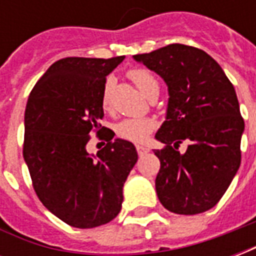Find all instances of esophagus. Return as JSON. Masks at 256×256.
<instances>
[{
  "mask_svg": "<svg viewBox=\"0 0 256 256\" xmlns=\"http://www.w3.org/2000/svg\"><path fill=\"white\" fill-rule=\"evenodd\" d=\"M136 150H137V154H138V155H144L146 152H150V150L142 146V145H136Z\"/></svg>",
  "mask_w": 256,
  "mask_h": 256,
  "instance_id": "34e87169",
  "label": "esophagus"
}]
</instances>
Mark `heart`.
<instances>
[{"label":"heart","mask_w":256,"mask_h":256,"mask_svg":"<svg viewBox=\"0 0 256 256\" xmlns=\"http://www.w3.org/2000/svg\"><path fill=\"white\" fill-rule=\"evenodd\" d=\"M128 78L138 88L146 97H152L156 92H159V84L152 74L145 68H133L128 71ZM111 89L112 80L108 79L104 84L101 106L106 111H111ZM156 128V120L154 118H128L115 124V133L119 138L141 142L144 141Z\"/></svg>","instance_id":"obj_1"}]
</instances>
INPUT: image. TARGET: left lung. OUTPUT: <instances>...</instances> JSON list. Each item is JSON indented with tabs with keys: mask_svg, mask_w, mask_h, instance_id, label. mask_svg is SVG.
Instances as JSON below:
<instances>
[{
	"mask_svg": "<svg viewBox=\"0 0 256 256\" xmlns=\"http://www.w3.org/2000/svg\"><path fill=\"white\" fill-rule=\"evenodd\" d=\"M134 58L168 86L167 116L156 133L164 148L156 193L172 212L193 215L212 208L229 188L242 162L244 119L236 90L210 54L172 44ZM188 140L185 154L178 146Z\"/></svg>",
	"mask_w": 256,
	"mask_h": 256,
	"instance_id": "1",
	"label": "left lung"
}]
</instances>
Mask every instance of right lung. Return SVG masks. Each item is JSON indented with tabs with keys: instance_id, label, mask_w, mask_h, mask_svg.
Listing matches in <instances>:
<instances>
[{
	"instance_id": "obj_1",
	"label": "right lung",
	"mask_w": 256,
	"mask_h": 256,
	"mask_svg": "<svg viewBox=\"0 0 256 256\" xmlns=\"http://www.w3.org/2000/svg\"><path fill=\"white\" fill-rule=\"evenodd\" d=\"M124 56L66 58L31 90L24 112L23 156L42 204L67 225L89 229L111 222L122 208L123 184L138 159L126 140L101 126L106 75ZM96 132L107 145L96 156L86 144Z\"/></svg>"
}]
</instances>
